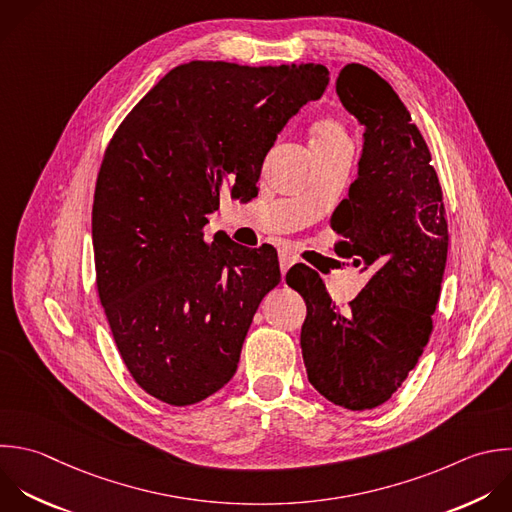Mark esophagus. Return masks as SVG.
Masks as SVG:
<instances>
[{"mask_svg":"<svg viewBox=\"0 0 512 512\" xmlns=\"http://www.w3.org/2000/svg\"><path fill=\"white\" fill-rule=\"evenodd\" d=\"M292 264H296V258L292 254H288V252H282L280 254V270H282V274H286Z\"/></svg>","mask_w":512,"mask_h":512,"instance_id":"1","label":"esophagus"}]
</instances>
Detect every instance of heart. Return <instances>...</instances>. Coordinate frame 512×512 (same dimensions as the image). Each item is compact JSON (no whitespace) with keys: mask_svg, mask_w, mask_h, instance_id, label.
<instances>
[{"mask_svg":"<svg viewBox=\"0 0 512 512\" xmlns=\"http://www.w3.org/2000/svg\"><path fill=\"white\" fill-rule=\"evenodd\" d=\"M348 144L344 128L336 120H320L312 130V146L314 148H330Z\"/></svg>","mask_w":512,"mask_h":512,"instance_id":"b5f03b06","label":"heart"}]
</instances>
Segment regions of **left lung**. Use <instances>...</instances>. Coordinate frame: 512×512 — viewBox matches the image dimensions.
<instances>
[{
	"mask_svg": "<svg viewBox=\"0 0 512 512\" xmlns=\"http://www.w3.org/2000/svg\"><path fill=\"white\" fill-rule=\"evenodd\" d=\"M336 94L364 134L358 176L332 214L334 252L368 282L346 312L304 264L286 284L306 302L300 346L310 384L338 406L370 410L396 392L428 342L448 226L428 146L390 84L348 64Z\"/></svg>",
	"mask_w": 512,
	"mask_h": 512,
	"instance_id": "obj_1",
	"label": "left lung"
}]
</instances>
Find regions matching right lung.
I'll return each instance as SVG.
<instances>
[{
  "instance_id": "obj_1",
  "label": "right lung",
  "mask_w": 512,
  "mask_h": 512,
  "mask_svg": "<svg viewBox=\"0 0 512 512\" xmlns=\"http://www.w3.org/2000/svg\"><path fill=\"white\" fill-rule=\"evenodd\" d=\"M320 64L190 62L170 70L114 134L94 194L96 280L116 346L154 398L188 406L238 368L276 250L204 242L220 194H258L288 120L328 86Z\"/></svg>"
}]
</instances>
